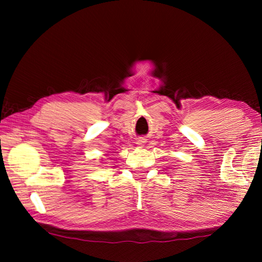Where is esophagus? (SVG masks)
Wrapping results in <instances>:
<instances>
[{
    "label": "esophagus",
    "mask_w": 262,
    "mask_h": 262,
    "mask_svg": "<svg viewBox=\"0 0 262 262\" xmlns=\"http://www.w3.org/2000/svg\"><path fill=\"white\" fill-rule=\"evenodd\" d=\"M136 143H137V144H139V145H140V147H142V145H143V144L145 143V139H144V137H140V139H139V140H137V142H136Z\"/></svg>",
    "instance_id": "34e87169"
}]
</instances>
